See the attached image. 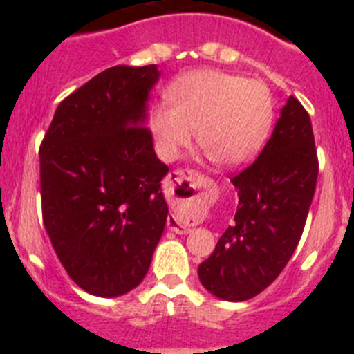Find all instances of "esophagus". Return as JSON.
Returning a JSON list of instances; mask_svg holds the SVG:
<instances>
[{
	"label": "esophagus",
	"instance_id": "1",
	"mask_svg": "<svg viewBox=\"0 0 354 354\" xmlns=\"http://www.w3.org/2000/svg\"><path fill=\"white\" fill-rule=\"evenodd\" d=\"M196 174H193V171H175L174 175H170V184L175 183H179L180 180H195ZM168 228H170L171 232L174 234H189L192 232V228H187L184 227V225H180L179 221L175 220V216H170L168 218Z\"/></svg>",
	"mask_w": 354,
	"mask_h": 354
}]
</instances>
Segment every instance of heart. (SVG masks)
Returning a JSON list of instances; mask_svg holds the SVG:
<instances>
[{"label": "heart", "mask_w": 354, "mask_h": 354, "mask_svg": "<svg viewBox=\"0 0 354 354\" xmlns=\"http://www.w3.org/2000/svg\"><path fill=\"white\" fill-rule=\"evenodd\" d=\"M171 106H158L150 127L159 154L168 161L180 156L193 138L221 167L248 161L266 142L274 118L270 88L221 71H196L171 86Z\"/></svg>", "instance_id": "obj_1"}]
</instances>
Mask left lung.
<instances>
[{
	"label": "left lung",
	"mask_w": 354,
	"mask_h": 354,
	"mask_svg": "<svg viewBox=\"0 0 354 354\" xmlns=\"http://www.w3.org/2000/svg\"><path fill=\"white\" fill-rule=\"evenodd\" d=\"M317 171L310 117L290 95L257 159L230 179L239 196L234 223L198 266L209 292L245 301L277 280L303 234Z\"/></svg>",
	"instance_id": "left-lung-1"
}]
</instances>
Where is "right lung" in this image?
Masks as SVG:
<instances>
[{
    "label": "right lung",
    "instance_id": "obj_1",
    "mask_svg": "<svg viewBox=\"0 0 354 354\" xmlns=\"http://www.w3.org/2000/svg\"><path fill=\"white\" fill-rule=\"evenodd\" d=\"M158 65H115L65 97L40 145L44 227L68 277L115 298L140 286L168 205L145 126Z\"/></svg>",
    "mask_w": 354,
    "mask_h": 354
}]
</instances>
